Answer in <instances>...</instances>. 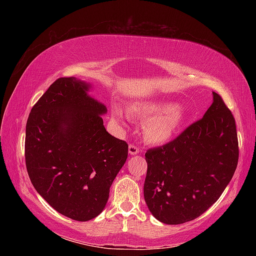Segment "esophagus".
Returning a JSON list of instances; mask_svg holds the SVG:
<instances>
[{"mask_svg":"<svg viewBox=\"0 0 256 256\" xmlns=\"http://www.w3.org/2000/svg\"><path fill=\"white\" fill-rule=\"evenodd\" d=\"M140 152V148H138L136 145H134V144H130V146H128V153H130V155H136V154H138Z\"/></svg>","mask_w":256,"mask_h":256,"instance_id":"34e87169","label":"esophagus"}]
</instances>
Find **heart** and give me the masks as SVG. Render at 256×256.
<instances>
[{"label": "heart", "mask_w": 256, "mask_h": 256, "mask_svg": "<svg viewBox=\"0 0 256 256\" xmlns=\"http://www.w3.org/2000/svg\"><path fill=\"white\" fill-rule=\"evenodd\" d=\"M131 116L144 124L145 138L150 143L164 144L180 131L187 118L184 108L168 101H150L135 103L130 108ZM112 116L118 121L124 118L123 112L118 108H112Z\"/></svg>", "instance_id": "obj_1"}]
</instances>
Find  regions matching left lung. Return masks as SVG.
Wrapping results in <instances>:
<instances>
[{
	"mask_svg": "<svg viewBox=\"0 0 256 256\" xmlns=\"http://www.w3.org/2000/svg\"><path fill=\"white\" fill-rule=\"evenodd\" d=\"M145 160L144 198L152 214L166 224L198 218L220 198L236 170L233 114L214 92L202 118L167 144L148 150Z\"/></svg>",
	"mask_w": 256,
	"mask_h": 256,
	"instance_id": "8db88e82",
	"label": "left lung"
}]
</instances>
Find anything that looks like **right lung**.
Instances as JSON below:
<instances>
[{
	"label": "right lung",
	"instance_id": "1",
	"mask_svg": "<svg viewBox=\"0 0 256 256\" xmlns=\"http://www.w3.org/2000/svg\"><path fill=\"white\" fill-rule=\"evenodd\" d=\"M89 84L57 79L32 108L26 123L25 162L37 192L59 214L77 221L99 216L128 158V145L103 125L104 104Z\"/></svg>",
	"mask_w": 256,
	"mask_h": 256
}]
</instances>
